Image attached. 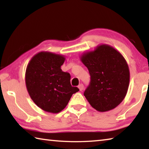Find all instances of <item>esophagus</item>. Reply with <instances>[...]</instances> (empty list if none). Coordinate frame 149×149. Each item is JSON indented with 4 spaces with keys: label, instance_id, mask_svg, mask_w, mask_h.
Wrapping results in <instances>:
<instances>
[{
    "label": "esophagus",
    "instance_id": "34e87169",
    "mask_svg": "<svg viewBox=\"0 0 149 149\" xmlns=\"http://www.w3.org/2000/svg\"><path fill=\"white\" fill-rule=\"evenodd\" d=\"M78 88H79V91H83V90H84V85H83V84H80V85H79V86H78Z\"/></svg>",
    "mask_w": 149,
    "mask_h": 149
}]
</instances>
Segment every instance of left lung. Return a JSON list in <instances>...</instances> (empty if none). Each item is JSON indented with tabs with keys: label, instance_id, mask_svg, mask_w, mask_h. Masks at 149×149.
Instances as JSON below:
<instances>
[{
	"label": "left lung",
	"instance_id": "obj_1",
	"mask_svg": "<svg viewBox=\"0 0 149 149\" xmlns=\"http://www.w3.org/2000/svg\"><path fill=\"white\" fill-rule=\"evenodd\" d=\"M81 60L91 75L84 96L93 108L107 112L119 105L127 94L130 70L123 56L108 45L85 52Z\"/></svg>",
	"mask_w": 149,
	"mask_h": 149
}]
</instances>
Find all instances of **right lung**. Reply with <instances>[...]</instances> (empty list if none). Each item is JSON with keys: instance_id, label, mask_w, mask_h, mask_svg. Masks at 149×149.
I'll return each instance as SVG.
<instances>
[{"instance_id": "add662e5", "label": "right lung", "mask_w": 149, "mask_h": 149, "mask_svg": "<svg viewBox=\"0 0 149 149\" xmlns=\"http://www.w3.org/2000/svg\"><path fill=\"white\" fill-rule=\"evenodd\" d=\"M65 58L50 52L35 54L27 65L26 85L35 104L46 112L58 113L66 107L73 94L79 91L70 84L71 76L60 68Z\"/></svg>"}]
</instances>
